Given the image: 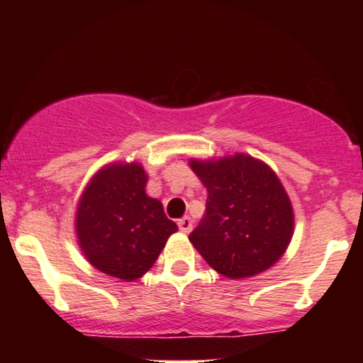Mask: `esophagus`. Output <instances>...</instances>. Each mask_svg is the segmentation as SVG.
<instances>
[{
    "instance_id": "esophagus-1",
    "label": "esophagus",
    "mask_w": 363,
    "mask_h": 363,
    "mask_svg": "<svg viewBox=\"0 0 363 363\" xmlns=\"http://www.w3.org/2000/svg\"><path fill=\"white\" fill-rule=\"evenodd\" d=\"M177 225H179V230L184 232V234H189V232L193 230V220H191L189 216H182V218L177 222Z\"/></svg>"
}]
</instances>
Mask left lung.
<instances>
[{
    "label": "left lung",
    "instance_id": "left-lung-1",
    "mask_svg": "<svg viewBox=\"0 0 363 363\" xmlns=\"http://www.w3.org/2000/svg\"><path fill=\"white\" fill-rule=\"evenodd\" d=\"M189 165L208 191L206 213L189 234L196 251L232 280L272 268L294 235V210L277 174L245 153Z\"/></svg>",
    "mask_w": 363,
    "mask_h": 363
}]
</instances>
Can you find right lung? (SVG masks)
Masks as SVG:
<instances>
[{
  "instance_id": "add662e5",
  "label": "right lung",
  "mask_w": 363,
  "mask_h": 363,
  "mask_svg": "<svg viewBox=\"0 0 363 363\" xmlns=\"http://www.w3.org/2000/svg\"><path fill=\"white\" fill-rule=\"evenodd\" d=\"M145 186L147 172L140 164H111L91 177L77 208L74 227L83 256L119 280L143 277L177 232Z\"/></svg>"
}]
</instances>
